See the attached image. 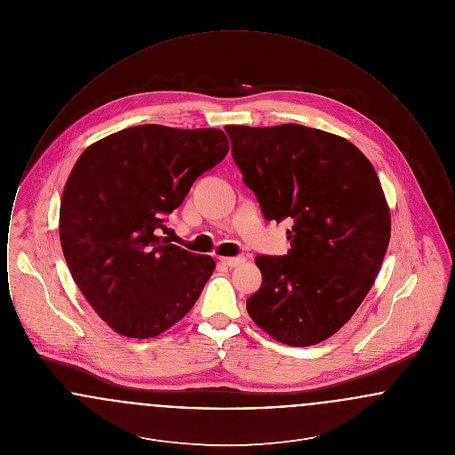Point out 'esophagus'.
Wrapping results in <instances>:
<instances>
[{"mask_svg": "<svg viewBox=\"0 0 455 455\" xmlns=\"http://www.w3.org/2000/svg\"><path fill=\"white\" fill-rule=\"evenodd\" d=\"M220 262L228 266V267H237V266L245 262V258H220Z\"/></svg>", "mask_w": 455, "mask_h": 455, "instance_id": "34e87169", "label": "esophagus"}]
</instances>
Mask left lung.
<instances>
[{
	"instance_id": "obj_1",
	"label": "left lung",
	"mask_w": 455,
	"mask_h": 455,
	"mask_svg": "<svg viewBox=\"0 0 455 455\" xmlns=\"http://www.w3.org/2000/svg\"><path fill=\"white\" fill-rule=\"evenodd\" d=\"M234 160L266 220H291L288 256H258L251 319L288 347L319 345L351 319L375 282L390 212L367 156L332 132L228 124Z\"/></svg>"
}]
</instances>
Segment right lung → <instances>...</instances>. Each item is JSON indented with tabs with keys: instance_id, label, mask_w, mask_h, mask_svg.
Instances as JSON below:
<instances>
[{
	"instance_id": "add662e5",
	"label": "right lung",
	"mask_w": 455,
	"mask_h": 455,
	"mask_svg": "<svg viewBox=\"0 0 455 455\" xmlns=\"http://www.w3.org/2000/svg\"><path fill=\"white\" fill-rule=\"evenodd\" d=\"M227 152L217 128L143 124L92 143L76 160L61 197V247L80 291L117 334L156 338L195 307L215 259L160 230Z\"/></svg>"
}]
</instances>
